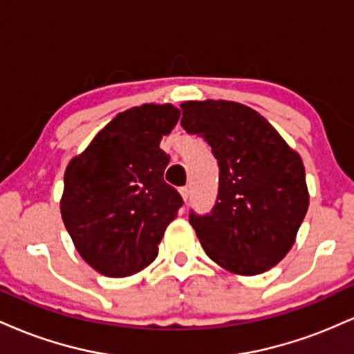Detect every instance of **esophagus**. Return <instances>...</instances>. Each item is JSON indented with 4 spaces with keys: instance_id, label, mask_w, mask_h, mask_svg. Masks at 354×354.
<instances>
[{
    "instance_id": "obj_1",
    "label": "esophagus",
    "mask_w": 354,
    "mask_h": 354,
    "mask_svg": "<svg viewBox=\"0 0 354 354\" xmlns=\"http://www.w3.org/2000/svg\"><path fill=\"white\" fill-rule=\"evenodd\" d=\"M180 193H181V196H183V200H185V203L188 201V198H189V188H188V186H183V188H180Z\"/></svg>"
}]
</instances>
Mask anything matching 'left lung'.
I'll return each instance as SVG.
<instances>
[{
	"instance_id": "left-lung-1",
	"label": "left lung",
	"mask_w": 354,
	"mask_h": 354,
	"mask_svg": "<svg viewBox=\"0 0 354 354\" xmlns=\"http://www.w3.org/2000/svg\"><path fill=\"white\" fill-rule=\"evenodd\" d=\"M181 126L201 136L216 158L218 196L206 214L189 211L206 254L236 274L278 265L308 211L299 154L261 115L233 101H186Z\"/></svg>"
}]
</instances>
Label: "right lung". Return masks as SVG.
I'll use <instances>...</instances> for the list:
<instances>
[{
  "instance_id": "right-lung-1",
  "label": "right lung",
  "mask_w": 354,
  "mask_h": 354,
  "mask_svg": "<svg viewBox=\"0 0 354 354\" xmlns=\"http://www.w3.org/2000/svg\"><path fill=\"white\" fill-rule=\"evenodd\" d=\"M180 118L171 104L120 113L64 173L61 216L81 258L98 273L124 278L158 256L183 198L165 183L160 148Z\"/></svg>"
}]
</instances>
